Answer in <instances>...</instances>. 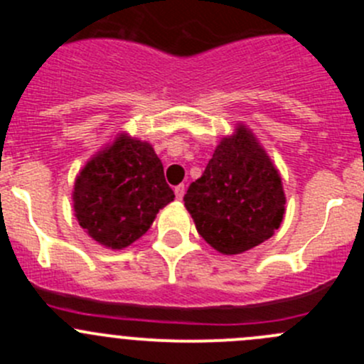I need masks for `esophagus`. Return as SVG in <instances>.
<instances>
[{"label":"esophagus","instance_id":"1","mask_svg":"<svg viewBox=\"0 0 364 364\" xmlns=\"http://www.w3.org/2000/svg\"><path fill=\"white\" fill-rule=\"evenodd\" d=\"M174 193H176V199L181 200L183 196H185V185H178V186H176Z\"/></svg>","mask_w":364,"mask_h":364}]
</instances>
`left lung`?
Returning a JSON list of instances; mask_svg holds the SVG:
<instances>
[{"label":"left lung","mask_w":364,"mask_h":364,"mask_svg":"<svg viewBox=\"0 0 364 364\" xmlns=\"http://www.w3.org/2000/svg\"><path fill=\"white\" fill-rule=\"evenodd\" d=\"M183 200L197 232L225 255L269 240L285 215L280 174L245 124L220 141Z\"/></svg>","instance_id":"8db88e82"}]
</instances>
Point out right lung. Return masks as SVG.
<instances>
[{
  "label": "right lung",
  "instance_id": "obj_1",
  "mask_svg": "<svg viewBox=\"0 0 364 364\" xmlns=\"http://www.w3.org/2000/svg\"><path fill=\"white\" fill-rule=\"evenodd\" d=\"M72 197L87 236L121 250L148 232L156 213L174 200V192L151 144L121 134L84 165Z\"/></svg>",
  "mask_w": 364,
  "mask_h": 364
}]
</instances>
